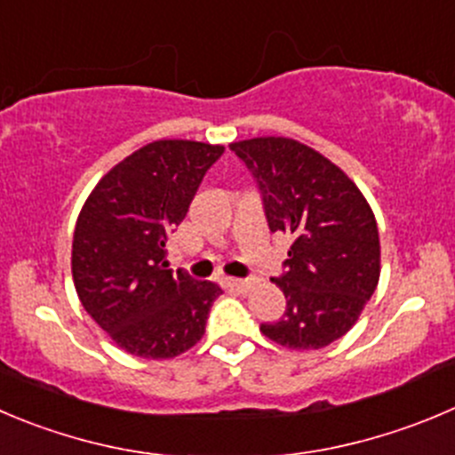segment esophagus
Returning <instances> with one entry per match:
<instances>
[{
  "instance_id": "34e87169",
  "label": "esophagus",
  "mask_w": 455,
  "mask_h": 455,
  "mask_svg": "<svg viewBox=\"0 0 455 455\" xmlns=\"http://www.w3.org/2000/svg\"><path fill=\"white\" fill-rule=\"evenodd\" d=\"M223 285H225V288L236 290V292H245V290H248L250 285H252V281H248V279H230V276H228V279H223Z\"/></svg>"
}]
</instances>
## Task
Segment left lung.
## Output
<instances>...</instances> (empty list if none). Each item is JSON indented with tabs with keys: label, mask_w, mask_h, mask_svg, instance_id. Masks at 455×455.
Instances as JSON below:
<instances>
[{
	"label": "left lung",
	"mask_w": 455,
	"mask_h": 455,
	"mask_svg": "<svg viewBox=\"0 0 455 455\" xmlns=\"http://www.w3.org/2000/svg\"><path fill=\"white\" fill-rule=\"evenodd\" d=\"M257 180L270 232L292 241L279 322L261 323L267 339L297 350L323 348L353 328L379 281V235L357 185L319 151L292 138L232 142Z\"/></svg>",
	"instance_id": "obj_1"
}]
</instances>
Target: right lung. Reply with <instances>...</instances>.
<instances>
[{
	"instance_id": "add662e5",
	"label": "right lung",
	"mask_w": 455,
	"mask_h": 455,
	"mask_svg": "<svg viewBox=\"0 0 455 455\" xmlns=\"http://www.w3.org/2000/svg\"><path fill=\"white\" fill-rule=\"evenodd\" d=\"M225 147L156 140L118 163L86 198L73 232L71 270L86 313L123 350L167 360L192 348L223 292L172 272L167 236Z\"/></svg>"
}]
</instances>
